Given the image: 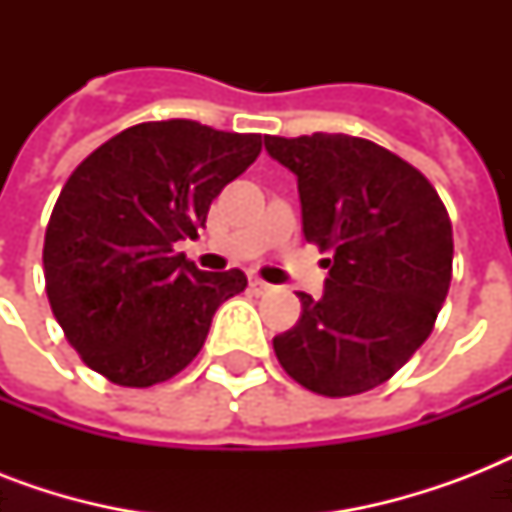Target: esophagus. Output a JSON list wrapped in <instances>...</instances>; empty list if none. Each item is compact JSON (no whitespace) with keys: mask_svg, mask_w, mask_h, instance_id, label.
I'll return each mask as SVG.
<instances>
[{"mask_svg":"<svg viewBox=\"0 0 512 512\" xmlns=\"http://www.w3.org/2000/svg\"><path fill=\"white\" fill-rule=\"evenodd\" d=\"M249 289H252V292H255V295H265V292H271V284H268V281H263V279H257V276H252V279H249Z\"/></svg>","mask_w":512,"mask_h":512,"instance_id":"1","label":"esophagus"}]
</instances>
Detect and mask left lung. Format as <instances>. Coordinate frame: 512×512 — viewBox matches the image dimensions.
<instances>
[{
    "label": "left lung",
    "mask_w": 512,
    "mask_h": 512,
    "mask_svg": "<svg viewBox=\"0 0 512 512\" xmlns=\"http://www.w3.org/2000/svg\"><path fill=\"white\" fill-rule=\"evenodd\" d=\"M297 177L305 239L332 252L324 295L297 292L303 316L273 350L321 396L390 380L428 340L452 281V223L436 188L388 148L353 135H265Z\"/></svg>",
    "instance_id": "8db88e82"
}]
</instances>
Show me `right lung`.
<instances>
[{
  "label": "right lung",
  "instance_id": "1",
  "mask_svg": "<svg viewBox=\"0 0 512 512\" xmlns=\"http://www.w3.org/2000/svg\"><path fill=\"white\" fill-rule=\"evenodd\" d=\"M260 148V135L191 119L146 122L68 177L44 233V281L55 319L90 369L148 388L196 358L215 311L244 292L247 276L199 271L175 244L196 239L212 199Z\"/></svg>",
  "mask_w": 512,
  "mask_h": 512
}]
</instances>
